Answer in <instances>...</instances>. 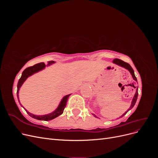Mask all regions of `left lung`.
<instances>
[{
    "mask_svg": "<svg viewBox=\"0 0 158 158\" xmlns=\"http://www.w3.org/2000/svg\"><path fill=\"white\" fill-rule=\"evenodd\" d=\"M113 63L114 64H117V65H118V66H121V67H123V68H125V69H127L129 72H130V73L131 74L133 80H135L136 82H137V79H136V76H135V72H134V70L132 69V68L131 67V65L129 64L128 63H125V62H124V61H123L122 60H120V59H114L113 60ZM138 87H137L136 91V93H135V95H134V97H133L132 100L131 107H129V109L127 110V111L125 113H124L123 114H122V115H121V117H119V118L123 117L124 115H125V114H127V113L128 111H130V110H131L134 106H135V103H136V102L137 98H138ZM94 117H95L96 118H98L96 115H95V114H94Z\"/></svg>",
    "mask_w": 158,
    "mask_h": 158,
    "instance_id": "8db88e82",
    "label": "left lung"
}]
</instances>
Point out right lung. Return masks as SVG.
Returning a JSON list of instances; mask_svg holds the SVG:
<instances>
[{"label":"right lung","mask_w":158,"mask_h":158,"mask_svg":"<svg viewBox=\"0 0 158 158\" xmlns=\"http://www.w3.org/2000/svg\"><path fill=\"white\" fill-rule=\"evenodd\" d=\"M55 63V61H49L48 62V64L47 65H45L44 63H38L36 64L35 65H33L32 66H30V67H28L27 69H26L24 70L23 71V73L22 74V76L21 78H20L18 81V85H17V97H18V102H20V100H19V96H18V94H19V90H20V88H21V86L22 85V84H23V82H25L26 80V79L29 77V76L33 75V74H35L38 72H40L42 70H44L45 67L46 66H49L52 64H54ZM71 94H69V95H66L65 96L63 97V98L61 99V101L59 105V106L57 107V108L54 111H52L51 113L49 114H44V115H36V114H33L31 113H30L29 111L26 110L24 107H23L22 105V107H23L26 110V111L27 112V113L29 114L30 117H31L33 118H35L37 119V120H41V121H50L52 120V119H53L57 117H59V115H60L61 114H63L64 109L66 106V102H67L68 98L70 96Z\"/></svg>","instance_id":"add662e5"}]
</instances>
